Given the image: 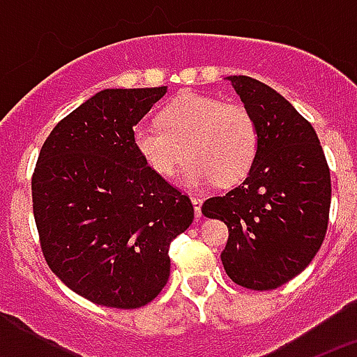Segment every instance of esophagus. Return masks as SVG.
Returning <instances> with one entry per match:
<instances>
[{
	"label": "esophagus",
	"instance_id": "obj_1",
	"mask_svg": "<svg viewBox=\"0 0 357 357\" xmlns=\"http://www.w3.org/2000/svg\"><path fill=\"white\" fill-rule=\"evenodd\" d=\"M191 202H193V206H195V214H197V218H200L202 204H204V200H202V197H191Z\"/></svg>",
	"mask_w": 357,
	"mask_h": 357
}]
</instances>
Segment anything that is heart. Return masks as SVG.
I'll use <instances>...</instances> for the list:
<instances>
[{
    "label": "heart",
    "instance_id": "1",
    "mask_svg": "<svg viewBox=\"0 0 357 357\" xmlns=\"http://www.w3.org/2000/svg\"><path fill=\"white\" fill-rule=\"evenodd\" d=\"M160 123L134 128V146L157 175L172 178L191 155L185 182L206 188L230 185L247 175L259 148L254 116L220 98L188 94L169 103Z\"/></svg>",
    "mask_w": 357,
    "mask_h": 357
}]
</instances>
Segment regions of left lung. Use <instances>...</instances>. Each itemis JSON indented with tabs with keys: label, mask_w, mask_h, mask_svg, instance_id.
Here are the masks:
<instances>
[{
	"label": "left lung",
	"mask_w": 357,
	"mask_h": 357,
	"mask_svg": "<svg viewBox=\"0 0 357 357\" xmlns=\"http://www.w3.org/2000/svg\"><path fill=\"white\" fill-rule=\"evenodd\" d=\"M259 130L247 178L202 213L229 229L222 263L236 284L275 289L307 266L320 250L331 207V173L311 123L270 85L227 77Z\"/></svg>",
	"instance_id": "8db88e82"
}]
</instances>
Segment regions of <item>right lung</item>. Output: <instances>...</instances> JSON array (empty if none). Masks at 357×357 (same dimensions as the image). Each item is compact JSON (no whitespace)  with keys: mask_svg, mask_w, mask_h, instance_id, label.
I'll return each instance as SVG.
<instances>
[{"mask_svg":"<svg viewBox=\"0 0 357 357\" xmlns=\"http://www.w3.org/2000/svg\"><path fill=\"white\" fill-rule=\"evenodd\" d=\"M166 91H100L40 148L31 198L44 259L98 305L153 301L168 282L169 243L193 223L191 200L134 146V127Z\"/></svg>","mask_w":357,"mask_h":357,"instance_id":"obj_1","label":"right lung"}]
</instances>
